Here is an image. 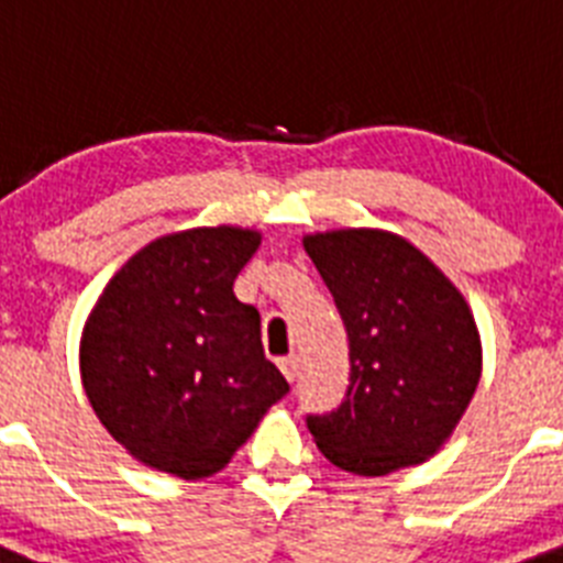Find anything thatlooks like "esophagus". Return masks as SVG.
I'll use <instances>...</instances> for the list:
<instances>
[{
    "label": "esophagus",
    "mask_w": 563,
    "mask_h": 563,
    "mask_svg": "<svg viewBox=\"0 0 563 563\" xmlns=\"http://www.w3.org/2000/svg\"><path fill=\"white\" fill-rule=\"evenodd\" d=\"M277 366H280V372H283V375H286V380H295L297 369H300V357H297V354H289V357H280V361H277Z\"/></svg>",
    "instance_id": "34e87169"
}]
</instances>
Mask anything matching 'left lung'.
I'll use <instances>...</instances> for the list:
<instances>
[{
	"instance_id": "8db88e82",
	"label": "left lung",
	"mask_w": 563,
	"mask_h": 563,
	"mask_svg": "<svg viewBox=\"0 0 563 563\" xmlns=\"http://www.w3.org/2000/svg\"><path fill=\"white\" fill-rule=\"evenodd\" d=\"M349 334V389L309 432L334 466L389 475L423 464L481 380V334L464 295L409 240L380 229L306 234Z\"/></svg>"
}]
</instances>
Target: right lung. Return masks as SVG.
<instances>
[{"mask_svg":"<svg viewBox=\"0 0 563 563\" xmlns=\"http://www.w3.org/2000/svg\"><path fill=\"white\" fill-rule=\"evenodd\" d=\"M260 231L165 234L113 274L85 320L79 372L99 423L131 457L209 478L289 391L263 354L260 311L234 297Z\"/></svg>","mask_w":563,"mask_h":563,"instance_id":"1","label":"right lung"}]
</instances>
